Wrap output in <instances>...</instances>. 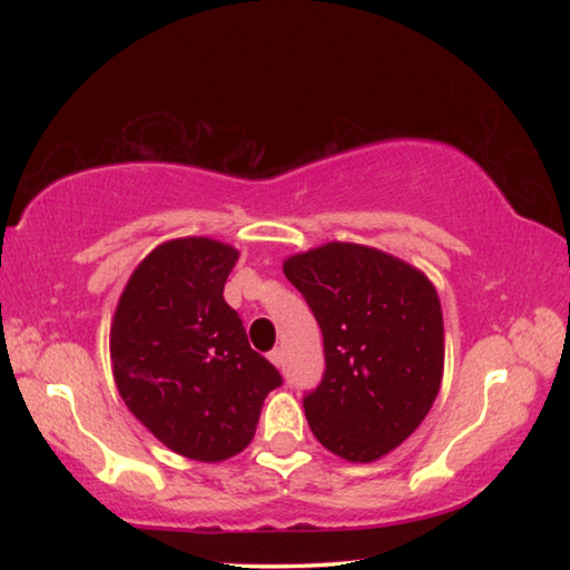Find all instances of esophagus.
Wrapping results in <instances>:
<instances>
[{
	"label": "esophagus",
	"mask_w": 570,
	"mask_h": 570,
	"mask_svg": "<svg viewBox=\"0 0 570 570\" xmlns=\"http://www.w3.org/2000/svg\"><path fill=\"white\" fill-rule=\"evenodd\" d=\"M268 360H272V364H274V366H284V352H282V350L268 352Z\"/></svg>",
	"instance_id": "1"
}]
</instances>
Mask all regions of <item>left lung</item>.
I'll return each mask as SVG.
<instances>
[{
  "instance_id": "left-lung-1",
  "label": "left lung",
  "mask_w": 570,
  "mask_h": 570,
  "mask_svg": "<svg viewBox=\"0 0 570 570\" xmlns=\"http://www.w3.org/2000/svg\"><path fill=\"white\" fill-rule=\"evenodd\" d=\"M324 334L326 372L304 397L314 438L350 462L400 448L435 402L445 326L435 284L387 250L330 240L284 262Z\"/></svg>"
}]
</instances>
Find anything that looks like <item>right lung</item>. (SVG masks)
Segmentation results:
<instances>
[{
	"label": "right lung",
	"mask_w": 570,
	"mask_h": 570,
	"mask_svg": "<svg viewBox=\"0 0 570 570\" xmlns=\"http://www.w3.org/2000/svg\"><path fill=\"white\" fill-rule=\"evenodd\" d=\"M236 262L224 240H163L135 266L110 324L122 402L153 438L198 462L246 450L266 394L282 384L224 298Z\"/></svg>",
	"instance_id": "right-lung-1"
}]
</instances>
